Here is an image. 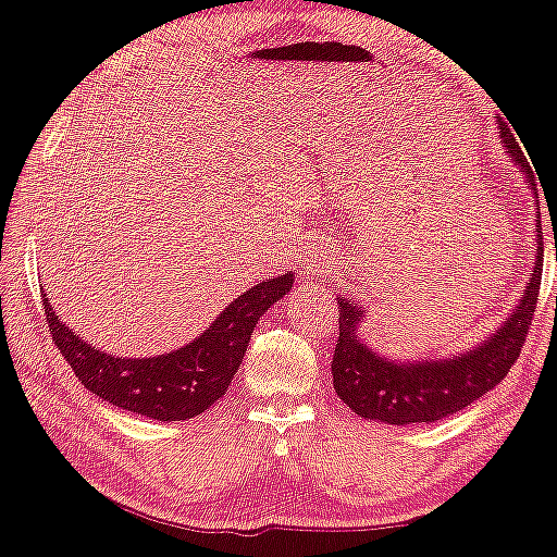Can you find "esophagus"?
<instances>
[{"instance_id":"esophagus-1","label":"esophagus","mask_w":557,"mask_h":557,"mask_svg":"<svg viewBox=\"0 0 557 557\" xmlns=\"http://www.w3.org/2000/svg\"><path fill=\"white\" fill-rule=\"evenodd\" d=\"M321 271H326V263L321 261V259L311 261V263H306V273H309V276H319Z\"/></svg>"}]
</instances>
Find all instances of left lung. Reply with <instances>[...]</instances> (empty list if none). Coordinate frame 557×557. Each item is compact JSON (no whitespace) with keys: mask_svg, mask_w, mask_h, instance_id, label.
<instances>
[{"mask_svg":"<svg viewBox=\"0 0 557 557\" xmlns=\"http://www.w3.org/2000/svg\"><path fill=\"white\" fill-rule=\"evenodd\" d=\"M505 150L510 152L515 165L528 178V188L537 196L533 168L528 163L525 150L503 117L497 120ZM537 248L535 269L530 284L518 298L510 317L495 334L474 349L453 359H424V361H392L379 357L374 349L357 336L359 306L338 296V342L334 349L332 374L334 389L344 405L364 419H376L386 424H414L437 422L459 409L470 407L474 399L487 394L510 372L518 361L520 349L525 346L528 329L533 326L540 278H543V223L537 208Z\"/></svg>","mask_w":557,"mask_h":557,"instance_id":"left-lung-1","label":"left lung"}]
</instances>
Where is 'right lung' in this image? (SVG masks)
<instances>
[{
  "label": "right lung",
  "mask_w": 557,
  "mask_h": 557,
  "mask_svg": "<svg viewBox=\"0 0 557 557\" xmlns=\"http://www.w3.org/2000/svg\"><path fill=\"white\" fill-rule=\"evenodd\" d=\"M292 284L294 273H284L251 286L225 306L196 342L143 359L112 357L85 344L58 319L45 296L42 301L54 346L87 389L127 412L158 422H181L203 414L228 392L256 324L292 292Z\"/></svg>",
  "instance_id": "1"
}]
</instances>
